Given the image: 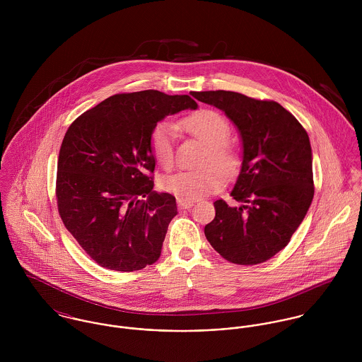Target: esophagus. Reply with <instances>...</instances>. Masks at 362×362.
<instances>
[{
	"label": "esophagus",
	"instance_id": "34e87169",
	"mask_svg": "<svg viewBox=\"0 0 362 362\" xmlns=\"http://www.w3.org/2000/svg\"><path fill=\"white\" fill-rule=\"evenodd\" d=\"M177 204H178L180 209H189V207L194 205L192 201H187V199H178Z\"/></svg>",
	"mask_w": 362,
	"mask_h": 362
}]
</instances>
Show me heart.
<instances>
[{"mask_svg": "<svg viewBox=\"0 0 362 362\" xmlns=\"http://www.w3.org/2000/svg\"><path fill=\"white\" fill-rule=\"evenodd\" d=\"M180 127L201 139L207 145L204 160L206 168L184 170L161 178L160 185L164 191L174 194L180 199H195L202 195L220 189L227 180L223 170L234 171L240 163V156L233 145L227 142L230 136L228 121L214 110H199L180 121ZM177 125L164 119L155 125L149 136V148L156 161L165 170L174 164V144Z\"/></svg>", "mask_w": 362, "mask_h": 362, "instance_id": "1", "label": "heart"}]
</instances>
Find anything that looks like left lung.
I'll use <instances>...</instances> for the list:
<instances>
[{
  "label": "left lung",
  "mask_w": 362,
  "mask_h": 362,
  "mask_svg": "<svg viewBox=\"0 0 362 362\" xmlns=\"http://www.w3.org/2000/svg\"><path fill=\"white\" fill-rule=\"evenodd\" d=\"M226 112L243 139V165L233 199L214 202L205 226L210 245L237 264H258L280 252L304 220L313 198L310 138L298 119L273 100L237 92H194Z\"/></svg>",
  "instance_id": "1"
}]
</instances>
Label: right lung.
Listing matches in <instances>:
<instances>
[{
    "label": "right lung",
    "instance_id": "1",
    "mask_svg": "<svg viewBox=\"0 0 362 362\" xmlns=\"http://www.w3.org/2000/svg\"><path fill=\"white\" fill-rule=\"evenodd\" d=\"M197 107L188 95L118 93L69 125L57 164L58 213L102 267L135 272L160 258L177 202L153 191L149 136L165 115Z\"/></svg>",
    "mask_w": 362,
    "mask_h": 362
}]
</instances>
